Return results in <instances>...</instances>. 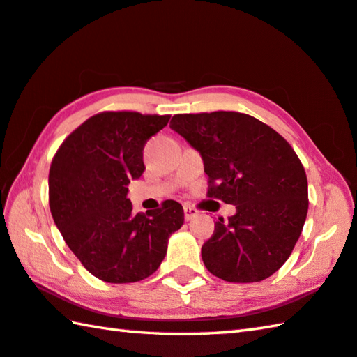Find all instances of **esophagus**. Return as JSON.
Masks as SVG:
<instances>
[{
  "instance_id": "obj_1",
  "label": "esophagus",
  "mask_w": 357,
  "mask_h": 357,
  "mask_svg": "<svg viewBox=\"0 0 357 357\" xmlns=\"http://www.w3.org/2000/svg\"><path fill=\"white\" fill-rule=\"evenodd\" d=\"M197 215H198V209L190 206V204H184V217H185L187 222L195 219Z\"/></svg>"
}]
</instances>
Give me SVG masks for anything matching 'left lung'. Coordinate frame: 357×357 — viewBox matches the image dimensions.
Wrapping results in <instances>:
<instances>
[{
    "mask_svg": "<svg viewBox=\"0 0 357 357\" xmlns=\"http://www.w3.org/2000/svg\"><path fill=\"white\" fill-rule=\"evenodd\" d=\"M170 128L200 153L208 197L236 206L203 244L204 266L225 282L268 279L291 255L309 209L294 149L269 126L238 112L174 114Z\"/></svg>",
    "mask_w": 357,
    "mask_h": 357,
    "instance_id": "1",
    "label": "left lung"
}]
</instances>
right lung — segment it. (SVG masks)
Listing matches in <instances>:
<instances>
[{
	"instance_id": "right-lung-1",
	"label": "right lung",
	"mask_w": 357,
	"mask_h": 357,
	"mask_svg": "<svg viewBox=\"0 0 357 357\" xmlns=\"http://www.w3.org/2000/svg\"><path fill=\"white\" fill-rule=\"evenodd\" d=\"M170 114L104 112L66 138L52 160L48 200L66 244L82 264L108 283H132L155 273L184 209L132 213L128 185L144 172L143 148Z\"/></svg>"
}]
</instances>
